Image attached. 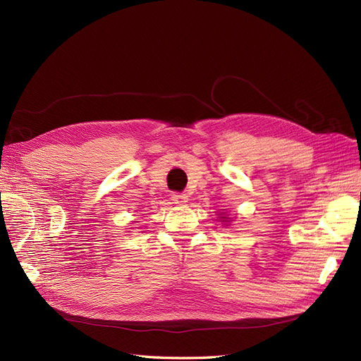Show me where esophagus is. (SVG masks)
I'll return each instance as SVG.
<instances>
[{"label": "esophagus", "instance_id": "1", "mask_svg": "<svg viewBox=\"0 0 361 361\" xmlns=\"http://www.w3.org/2000/svg\"><path fill=\"white\" fill-rule=\"evenodd\" d=\"M171 199L176 204L183 206V204H187V202H188V195L187 194H173Z\"/></svg>", "mask_w": 361, "mask_h": 361}]
</instances>
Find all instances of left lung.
Returning <instances> with one entry per match:
<instances>
[{"mask_svg":"<svg viewBox=\"0 0 361 361\" xmlns=\"http://www.w3.org/2000/svg\"><path fill=\"white\" fill-rule=\"evenodd\" d=\"M220 220H221V223H228V221H231V218H227V215H223V212L220 214Z\"/></svg>","mask_w":361,"mask_h":361,"instance_id":"8db88e82","label":"left lung"}]
</instances>
